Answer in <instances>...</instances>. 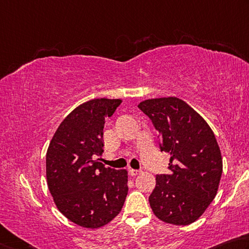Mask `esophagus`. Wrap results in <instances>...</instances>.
<instances>
[{
	"label": "esophagus",
	"mask_w": 249,
	"mask_h": 249,
	"mask_svg": "<svg viewBox=\"0 0 249 249\" xmlns=\"http://www.w3.org/2000/svg\"><path fill=\"white\" fill-rule=\"evenodd\" d=\"M141 172L140 171H138V169H130V175L131 176H138L139 174H140Z\"/></svg>",
	"instance_id": "1"
}]
</instances>
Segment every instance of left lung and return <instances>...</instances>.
I'll return each instance as SVG.
<instances>
[{"mask_svg":"<svg viewBox=\"0 0 249 249\" xmlns=\"http://www.w3.org/2000/svg\"><path fill=\"white\" fill-rule=\"evenodd\" d=\"M138 107L151 118L160 150L171 154V174L156 176L149 197L156 217L173 225L197 221L219 189L223 163L210 125L177 97L143 100Z\"/></svg>","mask_w":249,"mask_h":249,"instance_id":"obj_1","label":"left lung"}]
</instances>
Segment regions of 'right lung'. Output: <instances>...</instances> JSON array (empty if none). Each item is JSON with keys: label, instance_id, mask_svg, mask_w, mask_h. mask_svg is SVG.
Returning <instances> with one entry per match:
<instances>
[{"label": "right lung", "instance_id": "add662e5", "mask_svg": "<svg viewBox=\"0 0 249 249\" xmlns=\"http://www.w3.org/2000/svg\"><path fill=\"white\" fill-rule=\"evenodd\" d=\"M121 99L96 98L81 104L64 118L46 155L48 188L58 210L73 223L99 229L119 214L128 194V172L105 167V119Z\"/></svg>", "mask_w": 249, "mask_h": 249}]
</instances>
